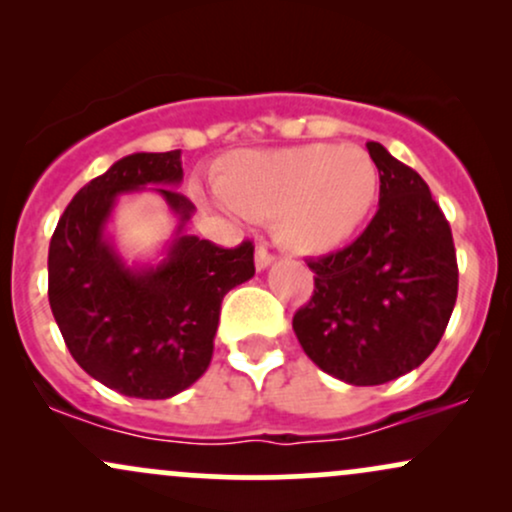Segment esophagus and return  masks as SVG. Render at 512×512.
<instances>
[{
  "mask_svg": "<svg viewBox=\"0 0 512 512\" xmlns=\"http://www.w3.org/2000/svg\"><path fill=\"white\" fill-rule=\"evenodd\" d=\"M272 262H274V255H269L267 248H264V245H260V248L255 250V267H257V272H264V269H267Z\"/></svg>",
  "mask_w": 512,
  "mask_h": 512,
  "instance_id": "esophagus-1",
  "label": "esophagus"
}]
</instances>
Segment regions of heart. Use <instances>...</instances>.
<instances>
[{
	"instance_id": "b5f03b06",
	"label": "heart",
	"mask_w": 512,
	"mask_h": 512,
	"mask_svg": "<svg viewBox=\"0 0 512 512\" xmlns=\"http://www.w3.org/2000/svg\"><path fill=\"white\" fill-rule=\"evenodd\" d=\"M223 207L274 219V236L296 255H327L349 240L378 199L380 173L358 146L303 144L226 156L214 178Z\"/></svg>"
}]
</instances>
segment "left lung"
I'll return each instance as SVG.
<instances>
[{
    "label": "left lung",
    "mask_w": 512,
    "mask_h": 512,
    "mask_svg": "<svg viewBox=\"0 0 512 512\" xmlns=\"http://www.w3.org/2000/svg\"><path fill=\"white\" fill-rule=\"evenodd\" d=\"M378 214L349 248L310 260L315 293L293 315L310 361L349 385H383L433 354L457 301L452 233L416 170L366 144Z\"/></svg>",
    "instance_id": "left-lung-1"
}]
</instances>
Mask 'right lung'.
Instances as JSON below:
<instances>
[{
  "label": "right lung",
  "mask_w": 512,
  "mask_h": 512,
  "mask_svg": "<svg viewBox=\"0 0 512 512\" xmlns=\"http://www.w3.org/2000/svg\"><path fill=\"white\" fill-rule=\"evenodd\" d=\"M180 149L129 154L76 192L48 255L50 308L74 361L120 395L168 399L209 368L221 301L255 276L252 243L223 250L187 233ZM156 191L176 216L162 260L129 265L107 226L122 194Z\"/></svg>",
  "instance_id": "obj_1"
}]
</instances>
